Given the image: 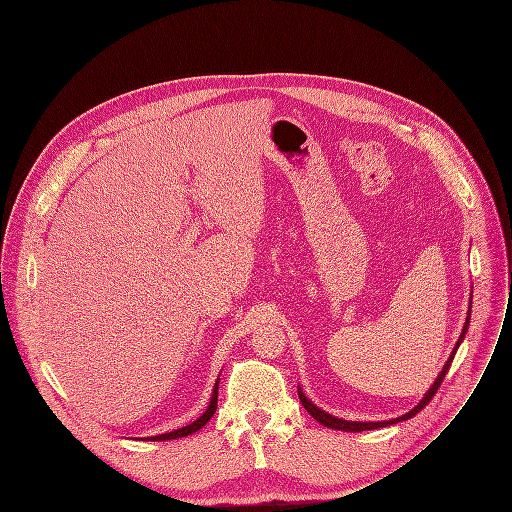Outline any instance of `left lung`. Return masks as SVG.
Instances as JSON below:
<instances>
[{
    "instance_id": "obj_1",
    "label": "left lung",
    "mask_w": 512,
    "mask_h": 512,
    "mask_svg": "<svg viewBox=\"0 0 512 512\" xmlns=\"http://www.w3.org/2000/svg\"><path fill=\"white\" fill-rule=\"evenodd\" d=\"M470 308L472 306H468V316H466V322H464V326H462V332H460V336H458V342H456V346H454V350H452V354L448 356V360H446V364H444V368L440 370V374L436 376V380H434V384L428 388V392L422 396V400L410 410V412H406V414H402V416H398V418H392V420H382V422H354V420H342V418H336V416H332V414H328V412H324V410H320L318 406H314L308 398H306V394L302 392V388H298V396H300V402H302V406L308 410V414L312 416V418H316L320 424H324V426H328V428H334V430H346V432H362V430H372V428H382V426H390V424H396V422H400V420H408V418H412L414 414H418L430 400H432V396L436 394V390L440 388V384H442V380H444V376H446V372H448V368H450V364H452V360H454V354H456V350H458V346H460V342H462V338H464V334H466V330H468V322H470Z\"/></svg>"
}]
</instances>
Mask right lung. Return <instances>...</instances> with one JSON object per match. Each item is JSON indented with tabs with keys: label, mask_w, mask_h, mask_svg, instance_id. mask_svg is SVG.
<instances>
[{
	"label": "right lung",
	"mask_w": 512,
	"mask_h": 512,
	"mask_svg": "<svg viewBox=\"0 0 512 512\" xmlns=\"http://www.w3.org/2000/svg\"><path fill=\"white\" fill-rule=\"evenodd\" d=\"M218 382H220V378L216 380L214 392H212V398H210V404H208L206 412H204L200 418H196L192 424H186V426H182V428H178V430H172V432H166V434L144 436V440H172V438H182V436H188V434H194L196 430H200V428L214 416V412H216V406H218Z\"/></svg>",
	"instance_id": "1"
}]
</instances>
